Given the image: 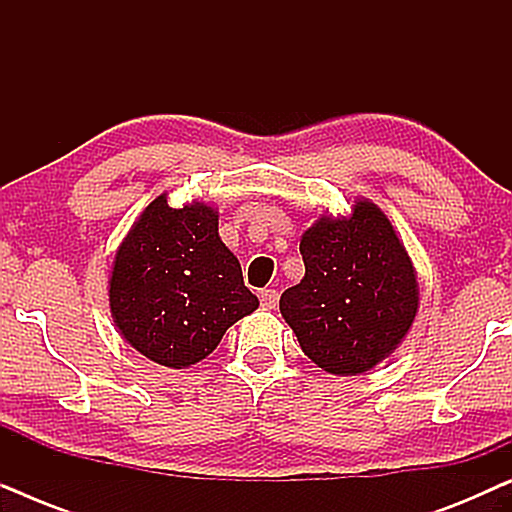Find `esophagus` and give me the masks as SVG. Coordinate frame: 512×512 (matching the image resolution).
<instances>
[{
    "label": "esophagus",
    "instance_id": "34e87169",
    "mask_svg": "<svg viewBox=\"0 0 512 512\" xmlns=\"http://www.w3.org/2000/svg\"><path fill=\"white\" fill-rule=\"evenodd\" d=\"M258 298H261L263 310H275L277 303H279V293L275 289H263L261 296H258Z\"/></svg>",
    "mask_w": 512,
    "mask_h": 512
}]
</instances>
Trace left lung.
<instances>
[{
  "mask_svg": "<svg viewBox=\"0 0 512 512\" xmlns=\"http://www.w3.org/2000/svg\"><path fill=\"white\" fill-rule=\"evenodd\" d=\"M305 277L279 298V312L307 359L331 375L373 370L415 324L419 284L389 216L368 198L352 212L321 214L300 237Z\"/></svg>",
  "mask_w": 512,
  "mask_h": 512,
  "instance_id": "left-lung-1",
  "label": "left lung"
}]
</instances>
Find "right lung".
<instances>
[{
  "label": "right lung",
  "instance_id": "1",
  "mask_svg": "<svg viewBox=\"0 0 512 512\" xmlns=\"http://www.w3.org/2000/svg\"><path fill=\"white\" fill-rule=\"evenodd\" d=\"M258 307L237 256L219 237V212L193 200L144 207L116 251L109 310L123 340L167 368H191Z\"/></svg>",
  "mask_w": 512,
  "mask_h": 512
}]
</instances>
